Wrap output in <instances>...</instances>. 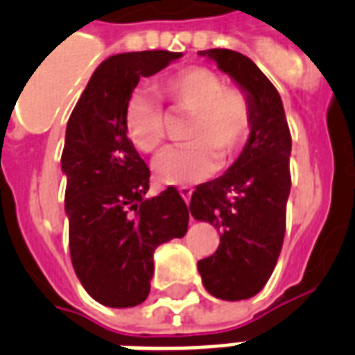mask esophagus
I'll return each mask as SVG.
<instances>
[{
  "instance_id": "34e87169",
  "label": "esophagus",
  "mask_w": 355,
  "mask_h": 355,
  "mask_svg": "<svg viewBox=\"0 0 355 355\" xmlns=\"http://www.w3.org/2000/svg\"><path fill=\"white\" fill-rule=\"evenodd\" d=\"M178 193H180V197H182L186 202H189V199H191V193H193V189L189 188V186H180V188H178Z\"/></svg>"
}]
</instances>
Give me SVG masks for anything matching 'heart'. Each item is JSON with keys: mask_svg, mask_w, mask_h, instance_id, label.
I'll list each match as a JSON object with an SVG mask.
<instances>
[{"mask_svg": "<svg viewBox=\"0 0 355 355\" xmlns=\"http://www.w3.org/2000/svg\"><path fill=\"white\" fill-rule=\"evenodd\" d=\"M155 90L178 116H189L184 128L186 147L167 150L155 162L156 180L180 186L205 180L217 166H227L247 144L252 130V103L241 88L225 86L216 71L189 66L156 80ZM128 141L145 155L160 149L166 116L145 92L128 96L123 110Z\"/></svg>", "mask_w": 355, "mask_h": 355, "instance_id": "obj_1", "label": "heart"}]
</instances>
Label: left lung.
<instances>
[{"label": "left lung", "instance_id": "left-lung-1", "mask_svg": "<svg viewBox=\"0 0 355 355\" xmlns=\"http://www.w3.org/2000/svg\"><path fill=\"white\" fill-rule=\"evenodd\" d=\"M217 64L252 103V130L241 155L221 177L200 184L189 211L217 228L216 254L197 263L206 291L221 300L258 295L272 275L286 234L291 191V134L280 94L261 69L232 49L199 51Z\"/></svg>", "mask_w": 355, "mask_h": 355}]
</instances>
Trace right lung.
Segmentation results:
<instances>
[{"mask_svg":"<svg viewBox=\"0 0 355 355\" xmlns=\"http://www.w3.org/2000/svg\"><path fill=\"white\" fill-rule=\"evenodd\" d=\"M180 57L139 51L107 58L68 119L60 167L69 254L86 293L108 308L144 302L156 247L188 232V206L177 189L145 199L150 171L123 128L125 103L139 79Z\"/></svg>","mask_w":355,"mask_h":355,"instance_id":"add662e5","label":"right lung"}]
</instances>
